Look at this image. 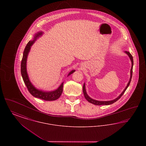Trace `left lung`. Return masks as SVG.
Masks as SVG:
<instances>
[{
  "mask_svg": "<svg viewBox=\"0 0 146 146\" xmlns=\"http://www.w3.org/2000/svg\"><path fill=\"white\" fill-rule=\"evenodd\" d=\"M125 52L127 55L129 56V57H130V60H131V63H132V66H131V71H130V73H130V78L129 82V83L127 84L126 87L125 88V89L122 92V93H121L117 98H115V100H112V101H97V100H93V99H92L91 98H90V97H89V96L88 95V94H86V90H85V84H84L83 87L84 95L85 98L86 99V100H87L89 102H90L91 104H92L97 105V106H101V105H109V104H112L115 102L116 101H117L118 100H119L120 97H121V96H123V95L124 94L125 91L126 90L128 86H129V85H130V82H131V78H132V69H133V57H132V56L131 55V54L129 52H128V51H126Z\"/></svg>",
  "mask_w": 146,
  "mask_h": 146,
  "instance_id": "left-lung-1",
  "label": "left lung"
}]
</instances>
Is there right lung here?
Here are the masks:
<instances>
[{
  "mask_svg": "<svg viewBox=\"0 0 146 146\" xmlns=\"http://www.w3.org/2000/svg\"><path fill=\"white\" fill-rule=\"evenodd\" d=\"M42 34V32L37 33L36 35H35L34 40H32V41H29L27 43V44L25 49V50L23 51V57H22V59L21 61V75L22 76L23 82L27 88L28 91L30 92V94L32 95H33L34 97L40 98V99H42L45 101H54V100L58 99L61 95L63 91V83L61 84V85L56 90L49 91V92H44V91L39 90L35 89V86L32 84L31 82L29 81L28 74L27 73V70H26L27 58L28 52H29V50L31 49V46L33 45L35 40H36V38L38 37L39 36L41 35ZM74 72H75V70H73L70 71V72L69 73L68 76H69L71 74L74 73Z\"/></svg>",
  "mask_w": 146,
  "mask_h": 146,
  "instance_id": "obj_1",
  "label": "right lung"
}]
</instances>
